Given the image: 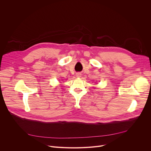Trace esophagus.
Instances as JSON below:
<instances>
[{
  "label": "esophagus",
  "instance_id": "esophagus-1",
  "mask_svg": "<svg viewBox=\"0 0 151 151\" xmlns=\"http://www.w3.org/2000/svg\"><path fill=\"white\" fill-rule=\"evenodd\" d=\"M76 76L77 78H80V77L81 76V74L80 73H77L76 74Z\"/></svg>",
  "mask_w": 151,
  "mask_h": 151
}]
</instances>
